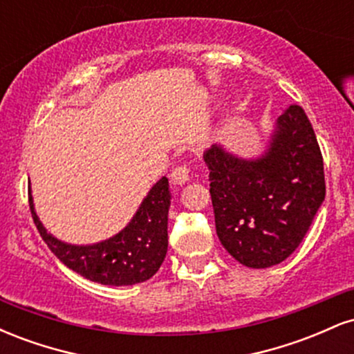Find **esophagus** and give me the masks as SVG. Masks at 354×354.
<instances>
[{
	"label": "esophagus",
	"mask_w": 354,
	"mask_h": 354,
	"mask_svg": "<svg viewBox=\"0 0 354 354\" xmlns=\"http://www.w3.org/2000/svg\"><path fill=\"white\" fill-rule=\"evenodd\" d=\"M189 166L188 165H178L171 169V181L174 185H185L189 180Z\"/></svg>",
	"instance_id": "obj_1"
}]
</instances>
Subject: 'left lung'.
<instances>
[{"mask_svg":"<svg viewBox=\"0 0 354 354\" xmlns=\"http://www.w3.org/2000/svg\"><path fill=\"white\" fill-rule=\"evenodd\" d=\"M203 158L226 251L248 268L284 261L303 241L326 194L323 156L304 109L291 104L278 118L258 160L233 156L219 145Z\"/></svg>","mask_w":354,"mask_h":354,"instance_id":"left-lung-1","label":"left lung"}]
</instances>
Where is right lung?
<instances>
[{
  "label": "right lung",
  "mask_w": 354,
  "mask_h": 354,
  "mask_svg": "<svg viewBox=\"0 0 354 354\" xmlns=\"http://www.w3.org/2000/svg\"><path fill=\"white\" fill-rule=\"evenodd\" d=\"M31 216L39 234L56 258L70 270L108 286H129L143 283L160 270L168 251V209L171 203L168 178L163 176L149 189L140 209L124 230L106 241L76 246L59 241L43 228L36 216L31 189Z\"/></svg>",
  "instance_id": "add662e5"
}]
</instances>
